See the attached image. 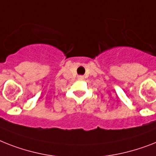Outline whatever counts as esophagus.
Instances as JSON below:
<instances>
[{
  "label": "esophagus",
  "instance_id": "34e87169",
  "mask_svg": "<svg viewBox=\"0 0 156 156\" xmlns=\"http://www.w3.org/2000/svg\"><path fill=\"white\" fill-rule=\"evenodd\" d=\"M78 79H80V80H82V79H83V76H82V75L78 76Z\"/></svg>",
  "mask_w": 156,
  "mask_h": 156
}]
</instances>
